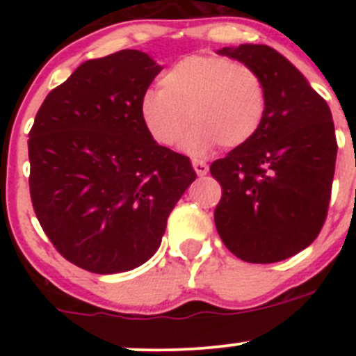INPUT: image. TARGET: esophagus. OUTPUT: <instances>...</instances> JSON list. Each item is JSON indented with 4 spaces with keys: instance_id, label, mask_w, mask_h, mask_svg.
<instances>
[{
    "instance_id": "1",
    "label": "esophagus",
    "mask_w": 356,
    "mask_h": 356,
    "mask_svg": "<svg viewBox=\"0 0 356 356\" xmlns=\"http://www.w3.org/2000/svg\"><path fill=\"white\" fill-rule=\"evenodd\" d=\"M193 168H195V172L200 175V177H203V175L208 174V165L204 163L203 160H193Z\"/></svg>"
}]
</instances>
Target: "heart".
Masks as SVG:
<instances>
[{
	"mask_svg": "<svg viewBox=\"0 0 356 356\" xmlns=\"http://www.w3.org/2000/svg\"><path fill=\"white\" fill-rule=\"evenodd\" d=\"M267 105V88L257 70L225 56L191 55L161 75L160 89L145 92L139 111L161 146L177 145L191 120L195 127L182 148L204 155L217 145H248L261 129Z\"/></svg>",
	"mask_w": 356,
	"mask_h": 356,
	"instance_id": "obj_1",
	"label": "heart"
}]
</instances>
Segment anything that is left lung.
Listing matches in <instances>:
<instances>
[{"label":"left lung","instance_id":"8db88e82","mask_svg":"<svg viewBox=\"0 0 356 356\" xmlns=\"http://www.w3.org/2000/svg\"><path fill=\"white\" fill-rule=\"evenodd\" d=\"M217 53L260 74L268 105L258 134L210 165L222 186L215 225L241 260H286L315 241L327 217L337 153L331 110L270 46L241 44Z\"/></svg>","mask_w":356,"mask_h":356}]
</instances>
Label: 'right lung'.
Listing matches in <instances>:
<instances>
[{
	"mask_svg": "<svg viewBox=\"0 0 356 356\" xmlns=\"http://www.w3.org/2000/svg\"><path fill=\"white\" fill-rule=\"evenodd\" d=\"M160 70L138 49L88 60L46 96L29 132L35 217L84 270L118 274L148 261L196 179L189 158L143 124L141 98Z\"/></svg>",
	"mask_w": 356,
	"mask_h": 356,
	"instance_id": "add662e5",
	"label": "right lung"
}]
</instances>
